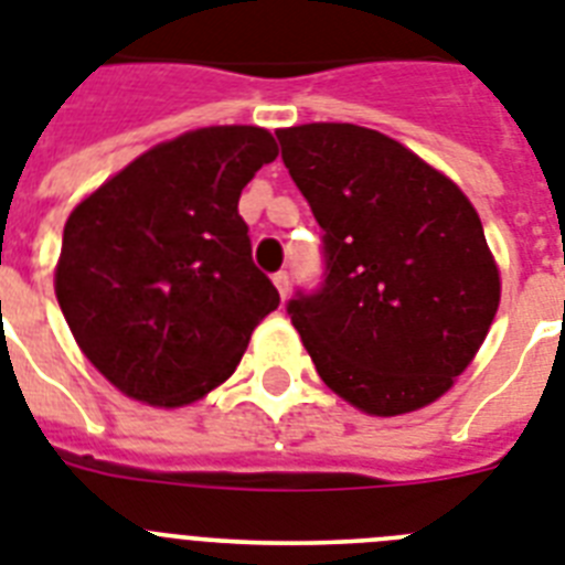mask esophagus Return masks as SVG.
<instances>
[{
	"instance_id": "1",
	"label": "esophagus",
	"mask_w": 565,
	"mask_h": 565,
	"mask_svg": "<svg viewBox=\"0 0 565 565\" xmlns=\"http://www.w3.org/2000/svg\"><path fill=\"white\" fill-rule=\"evenodd\" d=\"M275 287H278V292H281V298H287V292H290V273L287 269H281V273L273 275Z\"/></svg>"
}]
</instances>
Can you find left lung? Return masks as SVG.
<instances>
[{"instance_id":"obj_1","label":"left lung","mask_w":565,"mask_h":565,"mask_svg":"<svg viewBox=\"0 0 565 565\" xmlns=\"http://www.w3.org/2000/svg\"><path fill=\"white\" fill-rule=\"evenodd\" d=\"M322 226V284L287 313L324 386L369 415L438 401L499 307V269L456 182L356 124L275 132Z\"/></svg>"}]
</instances>
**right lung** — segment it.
Here are the masks:
<instances>
[{
  "label": "right lung",
  "mask_w": 565,
  "mask_h": 565,
  "mask_svg": "<svg viewBox=\"0 0 565 565\" xmlns=\"http://www.w3.org/2000/svg\"><path fill=\"white\" fill-rule=\"evenodd\" d=\"M278 156L260 127H203L141 153L77 205L54 292L86 360L150 406L232 377L278 290L237 200Z\"/></svg>",
  "instance_id": "right-lung-1"
}]
</instances>
